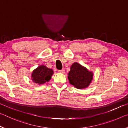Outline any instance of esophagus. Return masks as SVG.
Here are the masks:
<instances>
[{
	"label": "esophagus",
	"mask_w": 128,
	"mask_h": 128,
	"mask_svg": "<svg viewBox=\"0 0 128 128\" xmlns=\"http://www.w3.org/2000/svg\"><path fill=\"white\" fill-rule=\"evenodd\" d=\"M58 72L61 73H65V70H64V69H62V70H58Z\"/></svg>",
	"instance_id": "obj_1"
}]
</instances>
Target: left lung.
<instances>
[{"label":"left lung","instance_id":"left-lung-1","mask_svg":"<svg viewBox=\"0 0 128 128\" xmlns=\"http://www.w3.org/2000/svg\"><path fill=\"white\" fill-rule=\"evenodd\" d=\"M68 78L71 85L82 89L90 85L93 78V73L78 62H74L70 66Z\"/></svg>","mask_w":128,"mask_h":128}]
</instances>
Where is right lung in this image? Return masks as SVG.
<instances>
[{
  "label": "right lung",
  "instance_id": "1",
  "mask_svg": "<svg viewBox=\"0 0 128 128\" xmlns=\"http://www.w3.org/2000/svg\"><path fill=\"white\" fill-rule=\"evenodd\" d=\"M53 70L48 68L45 66H40L33 71L32 74V80L35 83L41 85L46 82H48L53 74Z\"/></svg>",
  "mask_w": 128,
  "mask_h": 128
}]
</instances>
